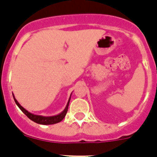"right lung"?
<instances>
[{
  "label": "right lung",
  "mask_w": 157,
  "mask_h": 157,
  "mask_svg": "<svg viewBox=\"0 0 157 157\" xmlns=\"http://www.w3.org/2000/svg\"><path fill=\"white\" fill-rule=\"evenodd\" d=\"M13 99H14V101H15L16 104H17V106L20 109V110H21L22 112H23V113H24L25 115L29 118V119H31L32 121H33L34 122L38 123V124H54L62 121V120L64 119V117H65L66 114H67V109H68L70 99H71V97H70L65 109H64L61 113L58 114V115H54V116H42V115H34V114L28 112L26 109H25L20 103H19L18 101H17V99H16V98L14 97L13 94Z\"/></svg>",
  "instance_id": "add662e5"
}]
</instances>
